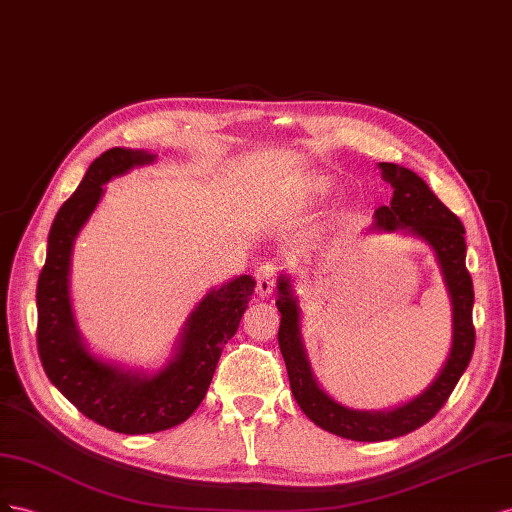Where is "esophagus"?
I'll list each match as a JSON object with an SVG mask.
<instances>
[{"mask_svg": "<svg viewBox=\"0 0 512 512\" xmlns=\"http://www.w3.org/2000/svg\"><path fill=\"white\" fill-rule=\"evenodd\" d=\"M255 279H257V294L261 298L270 296L274 289V283H276V266L274 264L259 266L255 272Z\"/></svg>", "mask_w": 512, "mask_h": 512, "instance_id": "1", "label": "esophagus"}]
</instances>
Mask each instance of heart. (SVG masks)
<instances>
[{"instance_id": "b5f03b06", "label": "heart", "mask_w": 512, "mask_h": 512, "mask_svg": "<svg viewBox=\"0 0 512 512\" xmlns=\"http://www.w3.org/2000/svg\"><path fill=\"white\" fill-rule=\"evenodd\" d=\"M313 188H315L317 193H324V191H328V182L326 180H315Z\"/></svg>"}]
</instances>
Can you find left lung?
<instances>
[{
  "label": "left lung",
  "instance_id": "8db88e82",
  "mask_svg": "<svg viewBox=\"0 0 512 512\" xmlns=\"http://www.w3.org/2000/svg\"><path fill=\"white\" fill-rule=\"evenodd\" d=\"M379 169L394 193L390 206H379L375 210V227L384 231L405 229L429 242L450 291L452 349L435 382L420 397L392 412H358L343 407L317 386L311 373V364L306 360L300 341V309L291 294L287 276L279 279V300H276V309L281 311L279 347L285 358L289 386L300 410L317 427L356 442H384L427 425L455 390L459 377L472 360L476 343L472 321L474 285L465 268V229L459 216L450 212L414 171L392 163H379Z\"/></svg>",
  "mask_w": 512,
  "mask_h": 512
}]
</instances>
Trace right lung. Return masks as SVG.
<instances>
[{"mask_svg":"<svg viewBox=\"0 0 512 512\" xmlns=\"http://www.w3.org/2000/svg\"><path fill=\"white\" fill-rule=\"evenodd\" d=\"M152 160L148 152L124 148L107 150L94 160L55 216L36 289L38 356L51 384L83 416L126 435L171 429L197 410L255 289V279L246 274L212 289L188 317L178 354L152 377L113 367L87 352L68 298L72 242L100 201L102 184Z\"/></svg>","mask_w":512,"mask_h":512,"instance_id":"obj_1","label":"right lung"}]
</instances>
